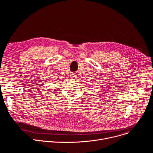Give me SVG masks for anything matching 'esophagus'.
Segmentation results:
<instances>
[{"instance_id": "34e87169", "label": "esophagus", "mask_w": 153, "mask_h": 153, "mask_svg": "<svg viewBox=\"0 0 153 153\" xmlns=\"http://www.w3.org/2000/svg\"><path fill=\"white\" fill-rule=\"evenodd\" d=\"M71 77H72V79H76V75H75V74H72V75L71 76Z\"/></svg>"}]
</instances>
